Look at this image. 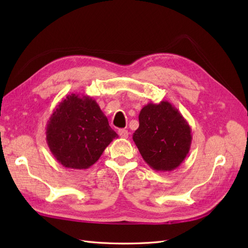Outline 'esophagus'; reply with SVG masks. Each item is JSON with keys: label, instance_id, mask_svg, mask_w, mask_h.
<instances>
[{"label": "esophagus", "instance_id": "obj_1", "mask_svg": "<svg viewBox=\"0 0 248 248\" xmlns=\"http://www.w3.org/2000/svg\"><path fill=\"white\" fill-rule=\"evenodd\" d=\"M118 133H119V136L121 137L122 139H127L128 138V131H127L126 129H119L118 130Z\"/></svg>", "mask_w": 248, "mask_h": 248}]
</instances>
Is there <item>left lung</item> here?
Masks as SVG:
<instances>
[{"label": "left lung", "mask_w": 248, "mask_h": 248, "mask_svg": "<svg viewBox=\"0 0 248 248\" xmlns=\"http://www.w3.org/2000/svg\"><path fill=\"white\" fill-rule=\"evenodd\" d=\"M132 139L148 166L157 171L176 170L189 153L191 128L169 101L150 102L139 115Z\"/></svg>", "instance_id": "8db88e82"}]
</instances>
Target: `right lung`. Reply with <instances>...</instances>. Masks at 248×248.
<instances>
[{"label":"right lung","instance_id":"1","mask_svg":"<svg viewBox=\"0 0 248 248\" xmlns=\"http://www.w3.org/2000/svg\"><path fill=\"white\" fill-rule=\"evenodd\" d=\"M46 133L51 154L63 167L73 170L93 166L118 138L96 100L73 93L52 111Z\"/></svg>","mask_w":248,"mask_h":248}]
</instances>
